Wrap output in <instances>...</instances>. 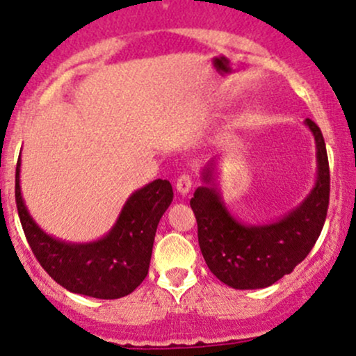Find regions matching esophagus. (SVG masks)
I'll use <instances>...</instances> for the list:
<instances>
[{
  "label": "esophagus",
  "instance_id": "esophagus-1",
  "mask_svg": "<svg viewBox=\"0 0 356 356\" xmlns=\"http://www.w3.org/2000/svg\"><path fill=\"white\" fill-rule=\"evenodd\" d=\"M177 190H178V193L179 195H186V193H190V190H191V178H190V175H179L178 177V179H177Z\"/></svg>",
  "mask_w": 356,
  "mask_h": 356
}]
</instances>
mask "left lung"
<instances>
[{
    "label": "left lung",
    "mask_w": 356,
    "mask_h": 356,
    "mask_svg": "<svg viewBox=\"0 0 356 356\" xmlns=\"http://www.w3.org/2000/svg\"><path fill=\"white\" fill-rule=\"evenodd\" d=\"M305 126L316 143V181L307 197L267 223H242L227 210L213 181L215 159L202 173L203 186L190 200L198 223V243L209 269L234 289H262L293 273L316 243L330 203V165L321 129Z\"/></svg>",
    "instance_id": "obj_1"
}]
</instances>
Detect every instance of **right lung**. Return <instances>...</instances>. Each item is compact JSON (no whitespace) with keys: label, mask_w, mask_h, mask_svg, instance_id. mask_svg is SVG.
Instances as JSON below:
<instances>
[{"label":"right lung","mask_w":356,"mask_h":356,"mask_svg":"<svg viewBox=\"0 0 356 356\" xmlns=\"http://www.w3.org/2000/svg\"><path fill=\"white\" fill-rule=\"evenodd\" d=\"M17 163L15 198L26 241L40 266L60 286L75 294L118 299L145 281L154 235L163 213L173 202L168 179H154L126 200L113 229L94 242H65L43 232L31 218L19 186Z\"/></svg>","instance_id":"obj_1"}]
</instances>
